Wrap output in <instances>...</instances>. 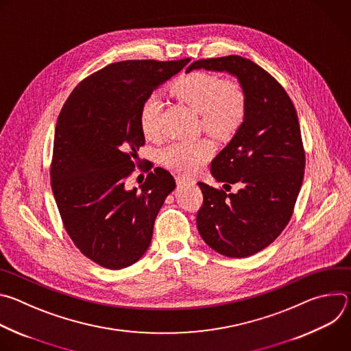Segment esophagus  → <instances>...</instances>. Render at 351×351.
Returning <instances> with one entry per match:
<instances>
[{
    "label": "esophagus",
    "instance_id": "34e87169",
    "mask_svg": "<svg viewBox=\"0 0 351 351\" xmlns=\"http://www.w3.org/2000/svg\"><path fill=\"white\" fill-rule=\"evenodd\" d=\"M190 183H193V180L186 179V178H176V184H178L179 187H183V186L190 184Z\"/></svg>",
    "mask_w": 351,
    "mask_h": 351
}]
</instances>
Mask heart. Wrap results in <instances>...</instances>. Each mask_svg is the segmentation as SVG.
Masks as SVG:
<instances>
[{"label":"heart","mask_w":351,"mask_h":351,"mask_svg":"<svg viewBox=\"0 0 351 351\" xmlns=\"http://www.w3.org/2000/svg\"><path fill=\"white\" fill-rule=\"evenodd\" d=\"M171 93L182 103L199 114V126L217 138L233 136L247 112V98L241 84L234 79H221L208 72H193L179 77ZM161 101L156 95L147 97L138 112L143 134L153 138L160 130ZM214 145L208 138L176 141L161 153L162 164L180 175H191L213 156Z\"/></svg>","instance_id":"heart-1"}]
</instances>
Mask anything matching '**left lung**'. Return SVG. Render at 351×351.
Returning a JSON list of instances; mask_svg holds the SVG:
<instances>
[{
  "label": "left lung",
  "instance_id": "obj_1",
  "mask_svg": "<svg viewBox=\"0 0 351 351\" xmlns=\"http://www.w3.org/2000/svg\"><path fill=\"white\" fill-rule=\"evenodd\" d=\"M206 69L236 76L245 93L244 122L211 162L223 187L203 182L197 228L217 253L250 257L268 247L289 223L303 184L306 152L295 108L282 84L265 69L239 56L193 62L186 72Z\"/></svg>",
  "mask_w": 351,
  "mask_h": 351
}]
</instances>
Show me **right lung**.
I'll list each match as a JSON object with an SVG mask.
<instances>
[{"instance_id":"1","label":"right lung","mask_w":351,"mask_h":351,"mask_svg":"<svg viewBox=\"0 0 351 351\" xmlns=\"http://www.w3.org/2000/svg\"><path fill=\"white\" fill-rule=\"evenodd\" d=\"M189 61L111 64L83 79L61 110L49 169L53 193L75 245L104 268L122 269L143 257L158 211L176 186L168 171H152V162L138 190L125 183L140 167L143 101Z\"/></svg>"}]
</instances>
